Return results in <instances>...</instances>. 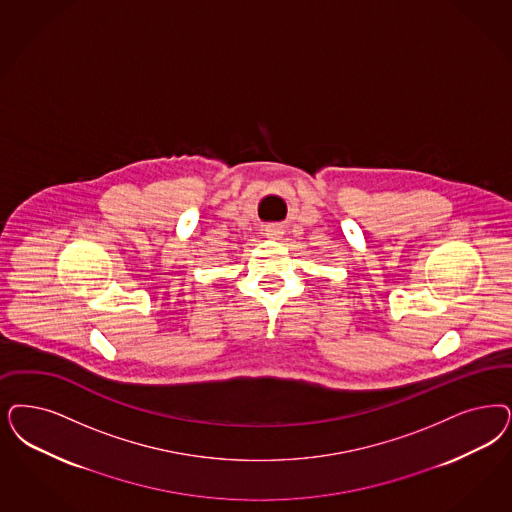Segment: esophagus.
Returning a JSON list of instances; mask_svg holds the SVG:
<instances>
[{
    "label": "esophagus",
    "mask_w": 512,
    "mask_h": 512,
    "mask_svg": "<svg viewBox=\"0 0 512 512\" xmlns=\"http://www.w3.org/2000/svg\"><path fill=\"white\" fill-rule=\"evenodd\" d=\"M265 234L268 238H280L283 234V229L280 225H274V223H272V225H266Z\"/></svg>",
    "instance_id": "1"
}]
</instances>
